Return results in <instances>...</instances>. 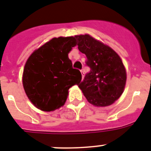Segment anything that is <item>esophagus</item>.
Wrapping results in <instances>:
<instances>
[{"mask_svg": "<svg viewBox=\"0 0 151 151\" xmlns=\"http://www.w3.org/2000/svg\"><path fill=\"white\" fill-rule=\"evenodd\" d=\"M80 72H81V74H82V80H83V78H84V73H83V70H81Z\"/></svg>", "mask_w": 151, "mask_h": 151, "instance_id": "1", "label": "esophagus"}]
</instances>
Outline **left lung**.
<instances>
[{"label":"left lung","instance_id":"left-lung-1","mask_svg":"<svg viewBox=\"0 0 151 151\" xmlns=\"http://www.w3.org/2000/svg\"><path fill=\"white\" fill-rule=\"evenodd\" d=\"M78 48L87 58L90 72L79 85L88 102L96 107L111 105L122 94L126 70L111 47L89 34L76 35Z\"/></svg>","mask_w":151,"mask_h":151}]
</instances>
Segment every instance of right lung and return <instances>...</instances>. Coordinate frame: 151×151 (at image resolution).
<instances>
[{
  "label": "right lung",
  "instance_id": "add662e5",
  "mask_svg": "<svg viewBox=\"0 0 151 151\" xmlns=\"http://www.w3.org/2000/svg\"><path fill=\"white\" fill-rule=\"evenodd\" d=\"M76 37H54L31 54L24 66L22 85L31 103L43 111L65 104L68 90L81 82V72L72 68L68 53Z\"/></svg>",
  "mask_w": 151,
  "mask_h": 151
}]
</instances>
